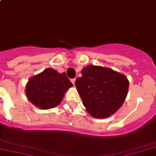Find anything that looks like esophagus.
<instances>
[{
  "instance_id": "obj_1",
  "label": "esophagus",
  "mask_w": 156,
  "mask_h": 156,
  "mask_svg": "<svg viewBox=\"0 0 156 156\" xmlns=\"http://www.w3.org/2000/svg\"><path fill=\"white\" fill-rule=\"evenodd\" d=\"M75 80H76L75 78H73V79H71V82L73 83V85H74V86L75 85Z\"/></svg>"
}]
</instances>
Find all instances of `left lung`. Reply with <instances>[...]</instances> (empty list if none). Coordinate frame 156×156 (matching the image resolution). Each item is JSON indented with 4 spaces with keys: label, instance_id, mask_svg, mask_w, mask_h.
<instances>
[{
    "label": "left lung",
    "instance_id": "left-lung-1",
    "mask_svg": "<svg viewBox=\"0 0 156 156\" xmlns=\"http://www.w3.org/2000/svg\"><path fill=\"white\" fill-rule=\"evenodd\" d=\"M75 86L87 112L95 118H107L121 107L129 82L125 74L110 68L89 65L81 71Z\"/></svg>",
    "mask_w": 156,
    "mask_h": 156
}]
</instances>
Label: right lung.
Returning <instances> with one entry per match:
<instances>
[{
	"instance_id": "1",
	"label": "right lung",
	"mask_w": 156,
	"mask_h": 156,
	"mask_svg": "<svg viewBox=\"0 0 156 156\" xmlns=\"http://www.w3.org/2000/svg\"><path fill=\"white\" fill-rule=\"evenodd\" d=\"M72 86L66 73L48 68L30 78L25 93L28 101L37 108L49 109L61 103L65 93Z\"/></svg>"
}]
</instances>
